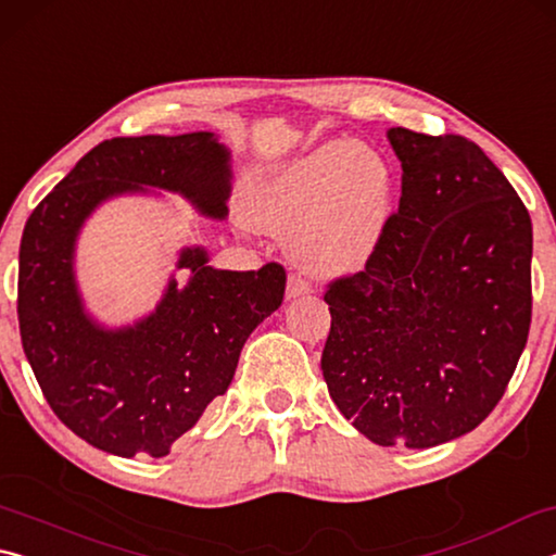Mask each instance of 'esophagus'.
<instances>
[{
    "label": "esophagus",
    "mask_w": 556,
    "mask_h": 556,
    "mask_svg": "<svg viewBox=\"0 0 556 556\" xmlns=\"http://www.w3.org/2000/svg\"><path fill=\"white\" fill-rule=\"evenodd\" d=\"M312 294V285L306 279H301L299 275H289L287 279V299H299Z\"/></svg>",
    "instance_id": "1"
}]
</instances>
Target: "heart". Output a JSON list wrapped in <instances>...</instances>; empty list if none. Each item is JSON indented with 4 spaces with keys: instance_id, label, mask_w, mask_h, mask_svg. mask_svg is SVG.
Wrapping results in <instances>:
<instances>
[{
    "instance_id": "1",
    "label": "heart",
    "mask_w": 556,
    "mask_h": 556,
    "mask_svg": "<svg viewBox=\"0 0 556 556\" xmlns=\"http://www.w3.org/2000/svg\"><path fill=\"white\" fill-rule=\"evenodd\" d=\"M394 181L375 149L338 139L316 147L252 188L248 220L289 238L314 275H345L375 255L392 215Z\"/></svg>"
}]
</instances>
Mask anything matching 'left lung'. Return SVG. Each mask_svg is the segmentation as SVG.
<instances>
[{
	"label": "left lung",
	"mask_w": 556,
	"mask_h": 556,
	"mask_svg": "<svg viewBox=\"0 0 556 556\" xmlns=\"http://www.w3.org/2000/svg\"><path fill=\"white\" fill-rule=\"evenodd\" d=\"M397 213L363 271L324 294L328 394L380 446L429 448L501 402L532 318V223L483 149L392 127Z\"/></svg>",
	"instance_id": "1"
}]
</instances>
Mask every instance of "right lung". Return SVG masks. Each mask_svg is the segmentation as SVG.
Instances as JSON below:
<instances>
[{
	"mask_svg": "<svg viewBox=\"0 0 556 556\" xmlns=\"http://www.w3.org/2000/svg\"><path fill=\"white\" fill-rule=\"evenodd\" d=\"M230 152L213 131L115 137L100 142L36 205L18 248V331L46 402L73 434L122 458L166 456L203 409L228 390L250 333L277 312L287 271L277 262L230 271L186 248L149 316L105 328L83 306L75 240L90 213L148 188L181 193L223 220Z\"/></svg>",
	"mask_w": 556,
	"mask_h": 556,
	"instance_id": "right-lung-1",
	"label": "right lung"
}]
</instances>
